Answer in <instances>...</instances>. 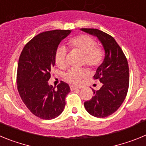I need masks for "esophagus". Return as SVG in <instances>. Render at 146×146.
<instances>
[{
  "label": "esophagus",
  "instance_id": "34e87169",
  "mask_svg": "<svg viewBox=\"0 0 146 146\" xmlns=\"http://www.w3.org/2000/svg\"><path fill=\"white\" fill-rule=\"evenodd\" d=\"M70 89L71 91H75V90H80V88H77V87H74V86H70Z\"/></svg>",
  "mask_w": 146,
  "mask_h": 146
}]
</instances>
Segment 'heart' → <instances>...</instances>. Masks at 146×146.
Masks as SVG:
<instances>
[{
	"label": "heart",
	"mask_w": 146,
	"mask_h": 146,
	"mask_svg": "<svg viewBox=\"0 0 146 146\" xmlns=\"http://www.w3.org/2000/svg\"><path fill=\"white\" fill-rule=\"evenodd\" d=\"M68 44L73 50L83 55L82 64L91 70L99 68L104 58V50L96 45V41L87 35H79L72 37L68 41ZM67 50L64 47H59L55 53V64L60 69H64L67 65ZM87 77L84 69H70L64 74V78L72 86H79L83 78Z\"/></svg>",
	"instance_id": "heart-1"
}]
</instances>
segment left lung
<instances>
[{
    "label": "left lung",
    "mask_w": 146,
    "mask_h": 146,
    "mask_svg": "<svg viewBox=\"0 0 146 146\" xmlns=\"http://www.w3.org/2000/svg\"><path fill=\"white\" fill-rule=\"evenodd\" d=\"M81 30L96 36L105 50L104 61L94 76L102 86L99 91L93 90L94 96L84 102L85 108L91 115L104 118L116 111L126 98L129 85L128 61L112 36L94 28Z\"/></svg>",
    "instance_id": "obj_1"
}]
</instances>
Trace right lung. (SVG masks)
Segmentation results:
<instances>
[{
    "label": "right lung",
    "mask_w": 146,
    "mask_h": 146,
    "mask_svg": "<svg viewBox=\"0 0 146 146\" xmlns=\"http://www.w3.org/2000/svg\"><path fill=\"white\" fill-rule=\"evenodd\" d=\"M69 30H54L36 35L25 45L18 62L17 85L28 109L44 120L56 118L63 112L69 85L60 81L55 89L49 86L51 69L55 66L58 46L70 33Z\"/></svg>",
    "instance_id": "obj_1"
}]
</instances>
